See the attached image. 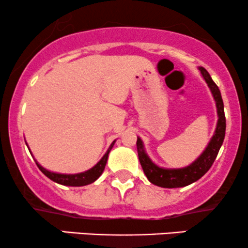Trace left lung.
<instances>
[{
    "label": "left lung",
    "mask_w": 248,
    "mask_h": 248,
    "mask_svg": "<svg viewBox=\"0 0 248 248\" xmlns=\"http://www.w3.org/2000/svg\"><path fill=\"white\" fill-rule=\"evenodd\" d=\"M198 69L201 71L203 78L205 79L207 86L211 90L213 99L216 101L218 114L216 132L213 134L211 141L209 142L205 150L201 154V156H199L197 160L192 162L190 166L181 168V169H166V168H160L156 166L150 160L149 156L147 155L143 147V142L141 141L140 138H138L136 146H138L139 160H140L142 169H143L144 175L149 179L150 183L155 184L157 186L172 189V187L186 186L193 183V182L198 181L202 176H204L209 171V169L211 168L216 157H217L219 149H220L221 144L224 142L225 130H226V119H225L224 102L223 99H221L220 91H219L218 86L215 84L209 72L204 67L201 66Z\"/></svg>",
    "instance_id": "8db88e82"
}]
</instances>
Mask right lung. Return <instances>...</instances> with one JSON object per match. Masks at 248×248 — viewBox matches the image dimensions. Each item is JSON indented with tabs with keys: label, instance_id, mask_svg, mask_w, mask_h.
Here are the masks:
<instances>
[{
	"label": "right lung",
	"instance_id": "obj_1",
	"mask_svg": "<svg viewBox=\"0 0 248 248\" xmlns=\"http://www.w3.org/2000/svg\"><path fill=\"white\" fill-rule=\"evenodd\" d=\"M114 143L115 141H113L112 144H110L109 148H108L106 154L102 156L101 160L99 161L94 167L91 168V169L87 170V171H84L80 173H73V175H71V173L70 175H67V173H57V172H52V171H49V170L44 169L41 164L37 163V161H36V164L37 167L39 168V170H41L46 177H49L51 181L56 182V183L62 184V186H87V184L93 183V182L96 181V179L100 177L101 173L104 172L105 167H106L108 154H109L110 150H112Z\"/></svg>",
	"mask_w": 248,
	"mask_h": 248
}]
</instances>
